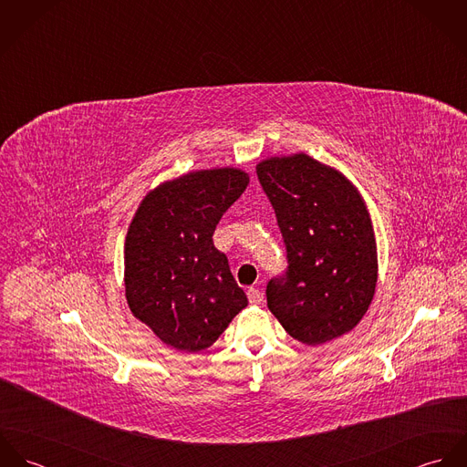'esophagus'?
Returning <instances> with one entry per match:
<instances>
[{
	"label": "esophagus",
	"mask_w": 467,
	"mask_h": 467,
	"mask_svg": "<svg viewBox=\"0 0 467 467\" xmlns=\"http://www.w3.org/2000/svg\"><path fill=\"white\" fill-rule=\"evenodd\" d=\"M248 300H250V304H254V306H261V304L265 302V295H263L257 287H250V289H248Z\"/></svg>",
	"instance_id": "esophagus-1"
}]
</instances>
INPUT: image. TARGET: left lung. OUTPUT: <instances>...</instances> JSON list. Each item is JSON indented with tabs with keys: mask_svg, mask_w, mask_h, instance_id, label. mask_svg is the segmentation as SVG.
Listing matches in <instances>:
<instances>
[{
	"mask_svg": "<svg viewBox=\"0 0 467 467\" xmlns=\"http://www.w3.org/2000/svg\"><path fill=\"white\" fill-rule=\"evenodd\" d=\"M287 250L267 307L285 333L322 345L352 331L372 304L378 246L367 202L337 169L306 152L257 163Z\"/></svg>",
	"mask_w": 467,
	"mask_h": 467,
	"instance_id": "obj_1",
	"label": "left lung"
}]
</instances>
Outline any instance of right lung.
<instances>
[{
	"mask_svg": "<svg viewBox=\"0 0 467 467\" xmlns=\"http://www.w3.org/2000/svg\"><path fill=\"white\" fill-rule=\"evenodd\" d=\"M248 183L237 167L192 171L154 187L134 212L124 243L128 306L172 348L210 347L248 306L212 239Z\"/></svg>",
	"mask_w": 467,
	"mask_h": 467,
	"instance_id": "right-lung-1",
	"label": "right lung"
}]
</instances>
